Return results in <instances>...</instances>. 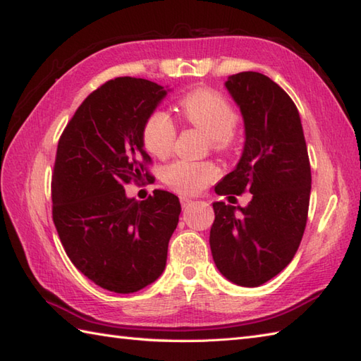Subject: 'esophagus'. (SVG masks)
<instances>
[{
    "label": "esophagus",
    "mask_w": 361,
    "mask_h": 361,
    "mask_svg": "<svg viewBox=\"0 0 361 361\" xmlns=\"http://www.w3.org/2000/svg\"><path fill=\"white\" fill-rule=\"evenodd\" d=\"M180 203H181V206H183V208H188V206L189 204H192V200H190V198L189 197H180Z\"/></svg>",
    "instance_id": "34e87169"
}]
</instances>
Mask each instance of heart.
<instances>
[{"mask_svg":"<svg viewBox=\"0 0 361 361\" xmlns=\"http://www.w3.org/2000/svg\"><path fill=\"white\" fill-rule=\"evenodd\" d=\"M180 111L190 126L208 135L216 152H228L234 140L237 111L220 93L209 88H197L181 97ZM176 130L172 119L163 111H153L142 128V142L152 155L164 158L172 152ZM219 176L211 161H173L163 171V181L175 192L197 194Z\"/></svg>","mask_w":361,"mask_h":361,"instance_id":"heart-1","label":"heart"}]
</instances>
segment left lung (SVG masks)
Wrapping results in <instances>:
<instances>
[{
	"label": "left lung",
	"mask_w": 361,
	"mask_h": 361,
	"mask_svg": "<svg viewBox=\"0 0 361 361\" xmlns=\"http://www.w3.org/2000/svg\"><path fill=\"white\" fill-rule=\"evenodd\" d=\"M225 85L243 114L245 147L216 192H250L252 198L245 208L212 204L216 219L209 245L226 279L257 287L279 274L301 243L309 214L310 161L296 105L278 83L245 71L229 75Z\"/></svg>",
	"instance_id": "1"
}]
</instances>
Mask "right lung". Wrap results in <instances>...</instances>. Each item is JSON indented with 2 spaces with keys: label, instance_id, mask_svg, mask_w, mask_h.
<instances>
[{
  "label": "right lung",
  "instance_id": "add662e5",
  "mask_svg": "<svg viewBox=\"0 0 361 361\" xmlns=\"http://www.w3.org/2000/svg\"><path fill=\"white\" fill-rule=\"evenodd\" d=\"M166 90L116 78L90 93L59 140L52 220L74 267L96 286L133 293L163 273L178 225V197L163 189L137 202L124 186L150 180L142 128Z\"/></svg>",
  "mask_w": 361,
  "mask_h": 361
}]
</instances>
